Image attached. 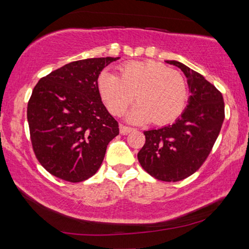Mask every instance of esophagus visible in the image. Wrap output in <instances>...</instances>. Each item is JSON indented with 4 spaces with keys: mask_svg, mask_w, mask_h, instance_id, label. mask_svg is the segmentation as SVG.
Here are the masks:
<instances>
[{
    "mask_svg": "<svg viewBox=\"0 0 249 249\" xmlns=\"http://www.w3.org/2000/svg\"><path fill=\"white\" fill-rule=\"evenodd\" d=\"M133 130H134V128L128 127V126H125V125H121L120 126V133L122 135H126V134H128L130 132H133Z\"/></svg>",
    "mask_w": 249,
    "mask_h": 249,
    "instance_id": "obj_1",
    "label": "esophagus"
}]
</instances>
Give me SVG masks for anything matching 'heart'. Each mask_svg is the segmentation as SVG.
<instances>
[{
  "label": "heart",
  "instance_id": "1",
  "mask_svg": "<svg viewBox=\"0 0 249 249\" xmlns=\"http://www.w3.org/2000/svg\"><path fill=\"white\" fill-rule=\"evenodd\" d=\"M119 71L120 77L104 70L96 81L101 100L113 115L123 114L134 93L138 103L126 115L132 123L153 120L156 124H167L183 112L188 90L179 72L154 60L126 62Z\"/></svg>",
  "mask_w": 249,
  "mask_h": 249
}]
</instances>
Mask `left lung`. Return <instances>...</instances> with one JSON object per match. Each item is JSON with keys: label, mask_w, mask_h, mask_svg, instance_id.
<instances>
[{"label": "left lung", "mask_w": 249, "mask_h": 249, "mask_svg": "<svg viewBox=\"0 0 249 249\" xmlns=\"http://www.w3.org/2000/svg\"><path fill=\"white\" fill-rule=\"evenodd\" d=\"M165 62L181 69L191 95L174 124L145 130L146 142L137 157L154 178L176 182L195 174L212 150L224 121V100L196 71L176 60Z\"/></svg>", "instance_id": "left-lung-1"}]
</instances>
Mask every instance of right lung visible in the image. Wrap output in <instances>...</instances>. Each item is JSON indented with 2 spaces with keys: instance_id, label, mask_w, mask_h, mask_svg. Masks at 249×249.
I'll return each mask as SVG.
<instances>
[{
  "instance_id": "obj_1",
  "label": "right lung",
  "mask_w": 249,
  "mask_h": 249,
  "mask_svg": "<svg viewBox=\"0 0 249 249\" xmlns=\"http://www.w3.org/2000/svg\"><path fill=\"white\" fill-rule=\"evenodd\" d=\"M120 57L90 58L67 64L41 78L27 107L34 151L46 170L80 182L102 163L119 124L104 107L96 81Z\"/></svg>"
}]
</instances>
